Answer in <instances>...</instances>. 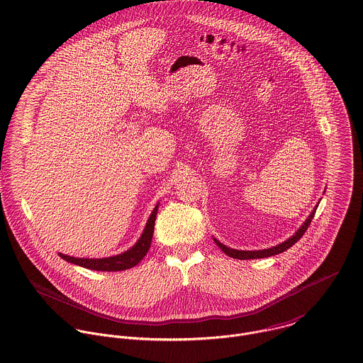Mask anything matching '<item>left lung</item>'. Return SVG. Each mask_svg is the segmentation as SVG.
<instances>
[{
	"instance_id": "obj_1",
	"label": "left lung",
	"mask_w": 363,
	"mask_h": 363,
	"mask_svg": "<svg viewBox=\"0 0 363 363\" xmlns=\"http://www.w3.org/2000/svg\"><path fill=\"white\" fill-rule=\"evenodd\" d=\"M315 210H317V208H314V211L308 216V218L306 220V223L300 227V230H298L291 238H289L287 241H284L283 243L277 245V246L269 247V249H263V250H237V249H231V247L223 245L221 242H218L217 240H214V241H216V243L218 245V247H220L225 255H228V256H231V257H234V259H243V260H245V259L269 257V256H273V255H277V253H281V252L287 250L289 247H291L296 242L298 241V240L306 234V231L308 230V227H310V224H311V221H313V218H314Z\"/></svg>"
}]
</instances>
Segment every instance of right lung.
<instances>
[{"label":"right lung","mask_w":363,"mask_h":363,"mask_svg":"<svg viewBox=\"0 0 363 363\" xmlns=\"http://www.w3.org/2000/svg\"><path fill=\"white\" fill-rule=\"evenodd\" d=\"M156 214H157V206L152 211L139 241L136 242L129 250L123 252L121 255L111 256V257H104V259H83V257L67 256V255H63V253H59V256H62V259H65L70 263H74V264H79V266H83V267L91 269V270L118 272V270L130 269V267L136 266L145 257V255L147 253V250L150 247L153 230H155Z\"/></svg>","instance_id":"obj_1"}]
</instances>
